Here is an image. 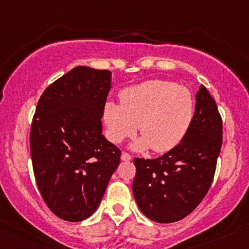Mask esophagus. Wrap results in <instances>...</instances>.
Instances as JSON below:
<instances>
[{"instance_id": "esophagus-1", "label": "esophagus", "mask_w": 249, "mask_h": 249, "mask_svg": "<svg viewBox=\"0 0 249 249\" xmlns=\"http://www.w3.org/2000/svg\"><path fill=\"white\" fill-rule=\"evenodd\" d=\"M120 158H122V160H124V162H129V160H132V156L124 152V154H122V156H120Z\"/></svg>"}]
</instances>
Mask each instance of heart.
Masks as SVG:
<instances>
[{
  "instance_id": "obj_1",
  "label": "heart",
  "mask_w": 249,
  "mask_h": 249,
  "mask_svg": "<svg viewBox=\"0 0 249 249\" xmlns=\"http://www.w3.org/2000/svg\"><path fill=\"white\" fill-rule=\"evenodd\" d=\"M195 102L187 87L166 80H149L126 87L120 104L107 100L103 116L112 143L142 133L131 145L135 151L151 147L157 154L171 151L183 141L194 118Z\"/></svg>"
}]
</instances>
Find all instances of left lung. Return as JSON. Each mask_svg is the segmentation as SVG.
Instances as JSON below:
<instances>
[{"label": "left lung", "mask_w": 249, "mask_h": 249, "mask_svg": "<svg viewBox=\"0 0 249 249\" xmlns=\"http://www.w3.org/2000/svg\"><path fill=\"white\" fill-rule=\"evenodd\" d=\"M195 99L193 122L178 145L155 160H133V196L141 212L155 222L184 218L212 185L222 144V119L203 85Z\"/></svg>", "instance_id": "8db88e82"}]
</instances>
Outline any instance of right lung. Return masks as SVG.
<instances>
[{
    "instance_id": "add662e5",
    "label": "right lung",
    "mask_w": 249,
    "mask_h": 249,
    "mask_svg": "<svg viewBox=\"0 0 249 249\" xmlns=\"http://www.w3.org/2000/svg\"><path fill=\"white\" fill-rule=\"evenodd\" d=\"M112 73L86 66L49 85L31 127V156L43 201L70 222L89 217L102 201L120 150L103 135Z\"/></svg>"
}]
</instances>
